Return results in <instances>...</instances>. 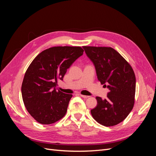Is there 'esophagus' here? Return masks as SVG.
<instances>
[{"label":"esophagus","instance_id":"1","mask_svg":"<svg viewBox=\"0 0 156 156\" xmlns=\"http://www.w3.org/2000/svg\"><path fill=\"white\" fill-rule=\"evenodd\" d=\"M80 96H81L82 98H88L89 96H85V95H83V94H80Z\"/></svg>","mask_w":156,"mask_h":156}]
</instances>
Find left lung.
<instances>
[{
	"label": "left lung",
	"instance_id": "obj_1",
	"mask_svg": "<svg viewBox=\"0 0 156 156\" xmlns=\"http://www.w3.org/2000/svg\"><path fill=\"white\" fill-rule=\"evenodd\" d=\"M83 49L95 66L98 81L109 90L107 99L96 98L98 104L90 111L91 115L103 126H115L123 121L133 107L135 73L130 64L112 48L83 46Z\"/></svg>",
	"mask_w": 156,
	"mask_h": 156
}]
</instances>
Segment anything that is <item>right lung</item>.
Here are the masks:
<instances>
[{
	"mask_svg": "<svg viewBox=\"0 0 156 156\" xmlns=\"http://www.w3.org/2000/svg\"><path fill=\"white\" fill-rule=\"evenodd\" d=\"M81 47L58 46L45 49L33 60L21 86L25 106L41 124H51L64 116L72 94L56 90L58 80L83 54Z\"/></svg>",
	"mask_w": 156,
	"mask_h": 156,
	"instance_id": "obj_1",
	"label": "right lung"
}]
</instances>
